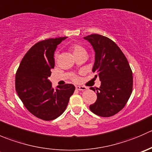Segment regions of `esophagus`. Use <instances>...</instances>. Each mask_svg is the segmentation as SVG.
<instances>
[{
	"label": "esophagus",
	"mask_w": 152,
	"mask_h": 152,
	"mask_svg": "<svg viewBox=\"0 0 152 152\" xmlns=\"http://www.w3.org/2000/svg\"><path fill=\"white\" fill-rule=\"evenodd\" d=\"M76 89L77 90H82V91H84V90H87V87H85V86H76Z\"/></svg>",
	"instance_id": "esophagus-1"
}]
</instances>
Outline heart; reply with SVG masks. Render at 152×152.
<instances>
[{"instance_id": "1", "label": "heart", "mask_w": 152, "mask_h": 152, "mask_svg": "<svg viewBox=\"0 0 152 152\" xmlns=\"http://www.w3.org/2000/svg\"><path fill=\"white\" fill-rule=\"evenodd\" d=\"M69 50H70V53L73 54V56L75 58L76 56H82V55L87 56V50H86L85 48L82 46V45H79V44H72V45H70V47H69ZM72 80L73 82H78L79 81V78L76 76H73L72 77Z\"/></svg>"}]
</instances>
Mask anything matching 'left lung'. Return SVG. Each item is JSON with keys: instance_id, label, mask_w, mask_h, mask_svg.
I'll use <instances>...</instances> for the list:
<instances>
[{"instance_id": "8db88e82", "label": "left lung", "mask_w": 152, "mask_h": 152, "mask_svg": "<svg viewBox=\"0 0 152 152\" xmlns=\"http://www.w3.org/2000/svg\"><path fill=\"white\" fill-rule=\"evenodd\" d=\"M96 52L93 72L102 82L97 100L90 106L94 114L111 117L125 107L132 92V71L126 57L115 42L107 37L93 34L84 37Z\"/></svg>"}]
</instances>
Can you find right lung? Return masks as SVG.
<instances>
[{"mask_svg":"<svg viewBox=\"0 0 152 152\" xmlns=\"http://www.w3.org/2000/svg\"><path fill=\"white\" fill-rule=\"evenodd\" d=\"M65 37L37 42L23 58L15 75V89L26 108L35 117L52 121L66 109L75 87L71 84L52 88L48 77L54 67L53 53Z\"/></svg>","mask_w":152,"mask_h":152,"instance_id":"add662e5","label":"right lung"}]
</instances>
